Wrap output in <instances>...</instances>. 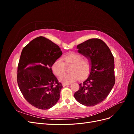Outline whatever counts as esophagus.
<instances>
[{
    "label": "esophagus",
    "instance_id": "34e87169",
    "mask_svg": "<svg viewBox=\"0 0 134 134\" xmlns=\"http://www.w3.org/2000/svg\"><path fill=\"white\" fill-rule=\"evenodd\" d=\"M69 84H70V83H63L62 84L63 87H65V86H67V85H69Z\"/></svg>",
    "mask_w": 134,
    "mask_h": 134
}]
</instances>
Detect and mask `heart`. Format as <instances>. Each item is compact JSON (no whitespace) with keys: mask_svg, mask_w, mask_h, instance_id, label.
Instances as JSON below:
<instances>
[{"mask_svg":"<svg viewBox=\"0 0 134 134\" xmlns=\"http://www.w3.org/2000/svg\"><path fill=\"white\" fill-rule=\"evenodd\" d=\"M65 63L68 64L72 63L71 68L70 74L62 75L59 80L62 82L69 83L72 81L83 79L89 74L91 68V62L90 59L83 58V56L75 52H70L63 58ZM52 70L56 75H60L65 71V64L60 59L55 61L52 65Z\"/></svg>","mask_w":134,"mask_h":134,"instance_id":"obj_1","label":"heart"}]
</instances>
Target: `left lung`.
Masks as SVG:
<instances>
[{"instance_id":"8db88e82","label":"left lung","mask_w":134,"mask_h":134,"mask_svg":"<svg viewBox=\"0 0 134 134\" xmlns=\"http://www.w3.org/2000/svg\"><path fill=\"white\" fill-rule=\"evenodd\" d=\"M79 53L90 59L88 78L80 83L75 99L86 106H94L107 98L115 83V62L112 52L102 40L91 38L77 46Z\"/></svg>"}]
</instances>
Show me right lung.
I'll list each match as a JSON object with an SVG mask.
<instances>
[{
  "mask_svg": "<svg viewBox=\"0 0 134 134\" xmlns=\"http://www.w3.org/2000/svg\"><path fill=\"white\" fill-rule=\"evenodd\" d=\"M63 53L57 44L42 36L23 48L17 70V83L27 102L41 109L53 107L63 88L51 66ZM29 66V67H28Z\"/></svg>",
  "mask_w": 134,
  "mask_h": 134,
  "instance_id": "obj_1",
  "label": "right lung"
}]
</instances>
